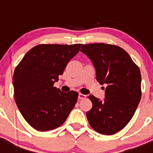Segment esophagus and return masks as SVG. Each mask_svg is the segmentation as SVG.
<instances>
[{"mask_svg":"<svg viewBox=\"0 0 153 153\" xmlns=\"http://www.w3.org/2000/svg\"><path fill=\"white\" fill-rule=\"evenodd\" d=\"M78 97H79V99H85L86 97V96L83 95V94H82V93H79V96H78Z\"/></svg>","mask_w":153,"mask_h":153,"instance_id":"obj_1","label":"esophagus"}]
</instances>
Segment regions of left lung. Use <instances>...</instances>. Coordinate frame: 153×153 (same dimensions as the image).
Masks as SVG:
<instances>
[{"label": "left lung", "instance_id": "1", "mask_svg": "<svg viewBox=\"0 0 153 153\" xmlns=\"http://www.w3.org/2000/svg\"><path fill=\"white\" fill-rule=\"evenodd\" d=\"M80 51L90 58L97 80L105 84V98L89 99L92 109L86 112L90 126L102 135L117 133L132 118L141 100L140 68L123 48L106 44H84Z\"/></svg>", "mask_w": 153, "mask_h": 153}]
</instances>
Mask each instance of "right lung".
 I'll use <instances>...</instances> for the list:
<instances>
[{
	"mask_svg": "<svg viewBox=\"0 0 153 153\" xmlns=\"http://www.w3.org/2000/svg\"><path fill=\"white\" fill-rule=\"evenodd\" d=\"M82 44H40L33 47L15 68L14 98L27 122L38 131L60 126L78 98L76 91L62 92L53 86Z\"/></svg>",
	"mask_w": 153,
	"mask_h": 153,
	"instance_id": "right-lung-1",
	"label": "right lung"
}]
</instances>
